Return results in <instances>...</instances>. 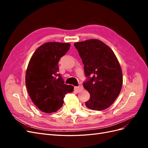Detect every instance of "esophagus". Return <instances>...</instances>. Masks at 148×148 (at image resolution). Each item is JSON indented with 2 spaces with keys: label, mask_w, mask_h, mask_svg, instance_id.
Here are the masks:
<instances>
[{
  "label": "esophagus",
  "mask_w": 148,
  "mask_h": 148,
  "mask_svg": "<svg viewBox=\"0 0 148 148\" xmlns=\"http://www.w3.org/2000/svg\"><path fill=\"white\" fill-rule=\"evenodd\" d=\"M74 90L77 92H79L83 90V87L82 86H75L74 88Z\"/></svg>",
  "instance_id": "obj_1"
}]
</instances>
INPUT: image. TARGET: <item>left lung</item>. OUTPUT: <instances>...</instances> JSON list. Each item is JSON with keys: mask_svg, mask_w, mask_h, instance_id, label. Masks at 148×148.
Wrapping results in <instances>:
<instances>
[{"mask_svg": "<svg viewBox=\"0 0 148 148\" xmlns=\"http://www.w3.org/2000/svg\"><path fill=\"white\" fill-rule=\"evenodd\" d=\"M84 64V73L89 78L83 83L90 94L85 102L89 109L103 110L113 104L119 95L123 75L119 60L113 51L96 39L74 44Z\"/></svg>", "mask_w": 148, "mask_h": 148, "instance_id": "1", "label": "left lung"}]
</instances>
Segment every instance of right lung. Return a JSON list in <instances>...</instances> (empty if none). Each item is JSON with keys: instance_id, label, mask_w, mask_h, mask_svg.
Listing matches in <instances>:
<instances>
[{"instance_id": "1", "label": "right lung", "mask_w": 148, "mask_h": 148, "mask_svg": "<svg viewBox=\"0 0 148 148\" xmlns=\"http://www.w3.org/2000/svg\"><path fill=\"white\" fill-rule=\"evenodd\" d=\"M70 47L68 42H46L31 57L26 72V86L31 100L43 112H56L63 106L66 94L73 91V86L64 84L58 74L59 61Z\"/></svg>"}]
</instances>
